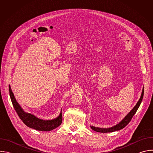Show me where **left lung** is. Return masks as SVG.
Instances as JSON below:
<instances>
[{
    "instance_id": "obj_1",
    "label": "left lung",
    "mask_w": 153,
    "mask_h": 153,
    "mask_svg": "<svg viewBox=\"0 0 153 153\" xmlns=\"http://www.w3.org/2000/svg\"><path fill=\"white\" fill-rule=\"evenodd\" d=\"M143 94H144V88L142 90L140 98L139 100L138 101V102L137 103V104L136 105V106L119 124L116 125L114 126L108 128H96L94 126H91V129H93L94 131H95L99 132V133H110V132H114V131H116L120 130V129L123 128L124 127H125L129 123L131 120L132 119L133 116L135 114L137 110H138V108L142 102V99L143 97Z\"/></svg>"
}]
</instances>
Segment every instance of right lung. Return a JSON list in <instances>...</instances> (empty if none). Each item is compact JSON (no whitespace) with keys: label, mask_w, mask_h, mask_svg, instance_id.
Instances as JSON below:
<instances>
[{"label":"right lung","mask_w":153,"mask_h":153,"mask_svg":"<svg viewBox=\"0 0 153 153\" xmlns=\"http://www.w3.org/2000/svg\"><path fill=\"white\" fill-rule=\"evenodd\" d=\"M9 92L13 107L14 108V110H16L17 115L20 119L22 120V122L28 127L35 129L36 130L42 131H49L53 130L58 127L62 123V113H60L58 117L51 120H43L37 118L34 115L25 113L22 110V108L20 107V106L17 102L11 90L10 86H9Z\"/></svg>","instance_id":"obj_1"}]
</instances>
